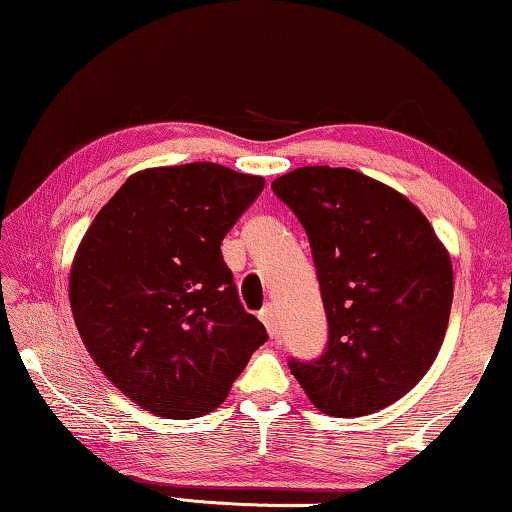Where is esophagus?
Here are the masks:
<instances>
[{"instance_id":"obj_1","label":"esophagus","mask_w":512,"mask_h":512,"mask_svg":"<svg viewBox=\"0 0 512 512\" xmlns=\"http://www.w3.org/2000/svg\"><path fill=\"white\" fill-rule=\"evenodd\" d=\"M258 319H261L265 328H268L270 338H275V335H277V317H275V310H272V305H265L263 310L258 312Z\"/></svg>"}]
</instances>
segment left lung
Listing matches in <instances>:
<instances>
[{"instance_id":"1","label":"left lung","mask_w":512,"mask_h":512,"mask_svg":"<svg viewBox=\"0 0 512 512\" xmlns=\"http://www.w3.org/2000/svg\"><path fill=\"white\" fill-rule=\"evenodd\" d=\"M272 191L303 223L328 319L324 354L289 361L310 401L361 417L408 394L436 361L454 275L412 202L347 167H298Z\"/></svg>"}]
</instances>
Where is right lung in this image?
<instances>
[{"label":"right lung","mask_w":512,"mask_h":512,"mask_svg":"<svg viewBox=\"0 0 512 512\" xmlns=\"http://www.w3.org/2000/svg\"><path fill=\"white\" fill-rule=\"evenodd\" d=\"M263 186L216 163L151 167L83 235L69 272L74 324L107 380L153 415L216 410L268 340L221 254Z\"/></svg>","instance_id":"right-lung-1"}]
</instances>
